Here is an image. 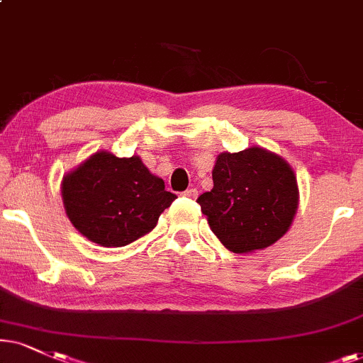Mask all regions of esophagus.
Returning a JSON list of instances; mask_svg holds the SVG:
<instances>
[{"label": "esophagus", "mask_w": 363, "mask_h": 363, "mask_svg": "<svg viewBox=\"0 0 363 363\" xmlns=\"http://www.w3.org/2000/svg\"><path fill=\"white\" fill-rule=\"evenodd\" d=\"M184 196L189 197V199H196V197H197V189H192V187H191V189L184 191Z\"/></svg>", "instance_id": "1"}]
</instances>
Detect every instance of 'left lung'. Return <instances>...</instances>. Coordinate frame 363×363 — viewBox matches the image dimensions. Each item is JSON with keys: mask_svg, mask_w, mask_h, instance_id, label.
<instances>
[{"mask_svg": "<svg viewBox=\"0 0 363 363\" xmlns=\"http://www.w3.org/2000/svg\"><path fill=\"white\" fill-rule=\"evenodd\" d=\"M213 189L197 197L211 231L229 251L255 253L286 235L298 209L296 176L290 164L263 147L221 152Z\"/></svg>", "mask_w": 363, "mask_h": 363, "instance_id": "1", "label": "left lung"}]
</instances>
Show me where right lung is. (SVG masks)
<instances>
[{
    "label": "right lung",
    "mask_w": 363,
    "mask_h": 363,
    "mask_svg": "<svg viewBox=\"0 0 363 363\" xmlns=\"http://www.w3.org/2000/svg\"><path fill=\"white\" fill-rule=\"evenodd\" d=\"M62 199L70 223L86 240L121 247L152 231L176 194L139 155L116 157L99 150L63 176Z\"/></svg>",
    "instance_id": "1"
}]
</instances>
